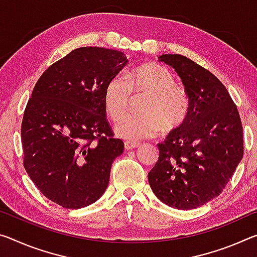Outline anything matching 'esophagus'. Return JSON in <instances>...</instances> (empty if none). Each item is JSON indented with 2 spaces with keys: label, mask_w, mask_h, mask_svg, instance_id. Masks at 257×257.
Segmentation results:
<instances>
[{
  "label": "esophagus",
  "mask_w": 257,
  "mask_h": 257,
  "mask_svg": "<svg viewBox=\"0 0 257 257\" xmlns=\"http://www.w3.org/2000/svg\"><path fill=\"white\" fill-rule=\"evenodd\" d=\"M138 145H140V144L136 143V142H132V141H125V142H124V149H125V150L136 149Z\"/></svg>",
  "instance_id": "esophagus-1"
}]
</instances>
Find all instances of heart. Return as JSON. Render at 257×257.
Returning a JSON list of instances; mask_svg holds the SVG:
<instances>
[{"instance_id":"obj_1","label":"heart","mask_w":257,"mask_h":257,"mask_svg":"<svg viewBox=\"0 0 257 257\" xmlns=\"http://www.w3.org/2000/svg\"><path fill=\"white\" fill-rule=\"evenodd\" d=\"M133 92H146L142 112L129 114L116 124L119 136L130 141L156 136L161 128L174 130L184 123L190 111L186 92L176 87V80L167 68L158 64H146L116 75L108 81L104 91V104L111 119L117 121L127 112Z\"/></svg>"}]
</instances>
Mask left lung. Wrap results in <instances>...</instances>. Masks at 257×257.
<instances>
[{"instance_id": "obj_1", "label": "left lung", "mask_w": 257, "mask_h": 257, "mask_svg": "<svg viewBox=\"0 0 257 257\" xmlns=\"http://www.w3.org/2000/svg\"><path fill=\"white\" fill-rule=\"evenodd\" d=\"M184 84L190 111L184 123L159 143L148 175L158 199L194 209L222 193L243 156L242 124L226 88L213 73L182 55H161Z\"/></svg>"}]
</instances>
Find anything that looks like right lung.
<instances>
[{
    "label": "right lung",
    "mask_w": 257,
    "mask_h": 257,
    "mask_svg": "<svg viewBox=\"0 0 257 257\" xmlns=\"http://www.w3.org/2000/svg\"><path fill=\"white\" fill-rule=\"evenodd\" d=\"M127 63L112 49L77 48L44 71L26 105L24 167L41 193L64 208L98 200L123 152L106 119L104 91Z\"/></svg>",
    "instance_id": "1"
}]
</instances>
